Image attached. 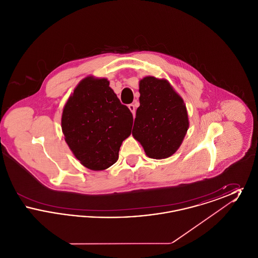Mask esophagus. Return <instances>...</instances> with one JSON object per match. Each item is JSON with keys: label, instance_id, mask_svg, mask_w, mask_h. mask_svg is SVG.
<instances>
[{"label": "esophagus", "instance_id": "34e87169", "mask_svg": "<svg viewBox=\"0 0 258 258\" xmlns=\"http://www.w3.org/2000/svg\"><path fill=\"white\" fill-rule=\"evenodd\" d=\"M128 108H130V110L132 111V113L135 115V105L134 103H132V104H128Z\"/></svg>", "mask_w": 258, "mask_h": 258}]
</instances>
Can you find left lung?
<instances>
[{
	"mask_svg": "<svg viewBox=\"0 0 258 258\" xmlns=\"http://www.w3.org/2000/svg\"><path fill=\"white\" fill-rule=\"evenodd\" d=\"M140 106L133 135L151 159L171 157L188 128L184 100L165 79L146 76L139 81Z\"/></svg>",
	"mask_w": 258,
	"mask_h": 258,
	"instance_id": "8db88e82",
	"label": "left lung"
}]
</instances>
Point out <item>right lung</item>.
Listing matches in <instances>:
<instances>
[{"mask_svg": "<svg viewBox=\"0 0 258 258\" xmlns=\"http://www.w3.org/2000/svg\"><path fill=\"white\" fill-rule=\"evenodd\" d=\"M134 123L106 78L88 76L69 98L61 115L64 140L75 158L91 170H104L119 158V150Z\"/></svg>", "mask_w": 258, "mask_h": 258, "instance_id": "right-lung-1", "label": "right lung"}]
</instances>
